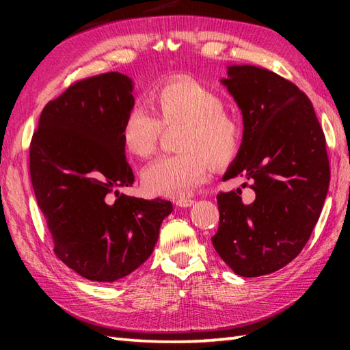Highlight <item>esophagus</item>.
<instances>
[{"label": "esophagus", "instance_id": "esophagus-1", "mask_svg": "<svg viewBox=\"0 0 350 350\" xmlns=\"http://www.w3.org/2000/svg\"><path fill=\"white\" fill-rule=\"evenodd\" d=\"M192 204H194V200L189 198V197L176 198V206H179V207H189Z\"/></svg>", "mask_w": 350, "mask_h": 350}]
</instances>
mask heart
<instances>
[{"mask_svg": "<svg viewBox=\"0 0 350 350\" xmlns=\"http://www.w3.org/2000/svg\"><path fill=\"white\" fill-rule=\"evenodd\" d=\"M156 116L143 108H132L122 124L126 150L148 158L158 148L163 128L182 126L177 135L180 152L163 154L143 170L144 188L154 196L188 194L211 176L212 163L232 161L242 139V126L224 109L218 93L196 79L170 81L150 94Z\"/></svg>", "mask_w": 350, "mask_h": 350, "instance_id": "1", "label": "heart"}]
</instances>
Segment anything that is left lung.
Returning <instances> with one entry per match:
<instances>
[{"label": "left lung", "mask_w": 350, "mask_h": 350, "mask_svg": "<svg viewBox=\"0 0 350 350\" xmlns=\"http://www.w3.org/2000/svg\"><path fill=\"white\" fill-rule=\"evenodd\" d=\"M227 73L222 84L242 111L243 137L222 179L245 177L254 202L243 203L241 188L219 192L212 243L237 275L260 277L284 267L306 247L328 192L329 159L306 93L256 66H230Z\"/></svg>", "instance_id": "left-lung-1"}]
</instances>
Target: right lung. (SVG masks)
<instances>
[{"instance_id": "1", "label": "right lung", "mask_w": 350, "mask_h": 350, "mask_svg": "<svg viewBox=\"0 0 350 350\" xmlns=\"http://www.w3.org/2000/svg\"><path fill=\"white\" fill-rule=\"evenodd\" d=\"M132 81L118 72L79 79L44 105L29 144V174L54 252L90 281L113 282L150 257L173 211L162 198L124 196L133 171L122 124Z\"/></svg>"}]
</instances>
